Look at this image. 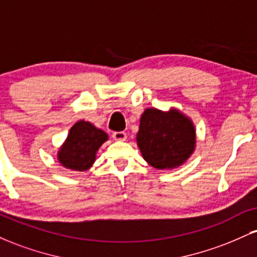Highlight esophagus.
<instances>
[{
	"label": "esophagus",
	"mask_w": 257,
	"mask_h": 257,
	"mask_svg": "<svg viewBox=\"0 0 257 257\" xmlns=\"http://www.w3.org/2000/svg\"><path fill=\"white\" fill-rule=\"evenodd\" d=\"M112 138L117 141H124L126 139V134L124 132H114L113 134H112Z\"/></svg>",
	"instance_id": "34e87169"
}]
</instances>
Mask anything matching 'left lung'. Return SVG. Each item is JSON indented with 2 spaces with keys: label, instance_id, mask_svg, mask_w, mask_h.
I'll return each mask as SVG.
<instances>
[{
  "label": "left lung",
  "instance_id": "left-lung-1",
  "mask_svg": "<svg viewBox=\"0 0 257 257\" xmlns=\"http://www.w3.org/2000/svg\"><path fill=\"white\" fill-rule=\"evenodd\" d=\"M137 143L141 155L156 169H173L185 163L196 147V131L178 110L146 108L140 118Z\"/></svg>",
  "mask_w": 257,
  "mask_h": 257
}]
</instances>
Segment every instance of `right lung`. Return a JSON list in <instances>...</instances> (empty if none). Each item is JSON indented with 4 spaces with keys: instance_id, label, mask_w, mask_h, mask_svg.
<instances>
[{
    "instance_id": "add662e5",
    "label": "right lung",
    "mask_w": 257,
    "mask_h": 257,
    "mask_svg": "<svg viewBox=\"0 0 257 257\" xmlns=\"http://www.w3.org/2000/svg\"><path fill=\"white\" fill-rule=\"evenodd\" d=\"M107 140V134L91 123L79 120L70 129L66 141L58 152V159L67 169L84 172L95 161L96 151Z\"/></svg>"
}]
</instances>
